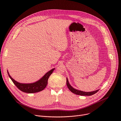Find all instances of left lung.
I'll use <instances>...</instances> for the list:
<instances>
[{
  "label": "left lung",
  "mask_w": 121,
  "mask_h": 121,
  "mask_svg": "<svg viewBox=\"0 0 121 121\" xmlns=\"http://www.w3.org/2000/svg\"><path fill=\"white\" fill-rule=\"evenodd\" d=\"M66 85L67 86L68 88L69 89V90L72 93H73L75 94L81 95V96H91V95H92L95 94L96 93H97L99 90H98L92 91V92H84V91H81L77 90L73 88L72 86L70 85V84L69 83L67 78H66Z\"/></svg>",
  "instance_id": "1"
}]
</instances>
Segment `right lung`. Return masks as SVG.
I'll return each instance as SVG.
<instances>
[{"label":"right lung","mask_w":121,"mask_h":121,"mask_svg":"<svg viewBox=\"0 0 121 121\" xmlns=\"http://www.w3.org/2000/svg\"><path fill=\"white\" fill-rule=\"evenodd\" d=\"M55 68L52 69H51L47 73H46L43 76V77H42L38 81L34 83L29 84L21 83L17 82L11 78V77L9 74L8 71V74L13 83L20 90L24 92L28 93H33L41 91L46 88L48 83V79L50 75L52 74Z\"/></svg>","instance_id":"add662e5"}]
</instances>
